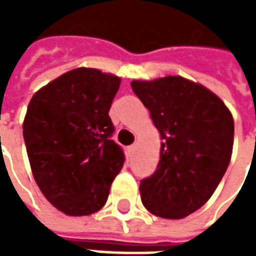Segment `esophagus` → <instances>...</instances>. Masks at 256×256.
Returning <instances> with one entry per match:
<instances>
[{
  "label": "esophagus",
  "instance_id": "esophagus-1",
  "mask_svg": "<svg viewBox=\"0 0 256 256\" xmlns=\"http://www.w3.org/2000/svg\"><path fill=\"white\" fill-rule=\"evenodd\" d=\"M128 150H136V144L130 145V146H128Z\"/></svg>",
  "mask_w": 256,
  "mask_h": 256
}]
</instances>
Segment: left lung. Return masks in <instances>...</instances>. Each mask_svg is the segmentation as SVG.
Wrapping results in <instances>:
<instances>
[{
	"label": "left lung",
	"mask_w": 256,
	"mask_h": 256,
	"mask_svg": "<svg viewBox=\"0 0 256 256\" xmlns=\"http://www.w3.org/2000/svg\"><path fill=\"white\" fill-rule=\"evenodd\" d=\"M160 134V160L140 184L150 214L182 220L208 202L230 163L234 122L218 96L180 75L132 80Z\"/></svg>",
	"instance_id": "8db88e82"
}]
</instances>
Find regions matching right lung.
I'll use <instances>...</instances> for the list:
<instances>
[{
    "instance_id": "right-lung-1",
    "label": "right lung",
    "mask_w": 256,
    "mask_h": 256,
    "mask_svg": "<svg viewBox=\"0 0 256 256\" xmlns=\"http://www.w3.org/2000/svg\"><path fill=\"white\" fill-rule=\"evenodd\" d=\"M120 78L79 67L34 93L23 122L27 155L38 188L70 216L104 207L124 155L111 140L108 115Z\"/></svg>"
}]
</instances>
